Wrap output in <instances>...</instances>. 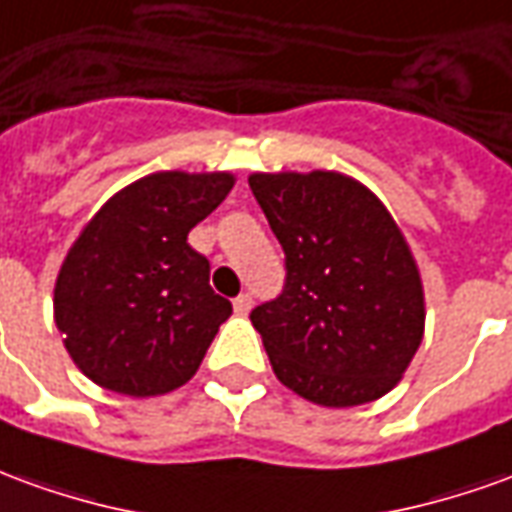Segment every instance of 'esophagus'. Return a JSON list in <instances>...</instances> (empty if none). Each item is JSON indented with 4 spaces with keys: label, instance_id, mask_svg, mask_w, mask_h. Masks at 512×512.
<instances>
[{
    "label": "esophagus",
    "instance_id": "esophagus-1",
    "mask_svg": "<svg viewBox=\"0 0 512 512\" xmlns=\"http://www.w3.org/2000/svg\"><path fill=\"white\" fill-rule=\"evenodd\" d=\"M232 307H235V313H238V316H246V313L252 310V293H241V296H235Z\"/></svg>",
    "mask_w": 512,
    "mask_h": 512
}]
</instances>
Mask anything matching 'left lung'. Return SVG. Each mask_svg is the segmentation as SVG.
I'll use <instances>...</instances> for the list:
<instances>
[{"mask_svg": "<svg viewBox=\"0 0 512 512\" xmlns=\"http://www.w3.org/2000/svg\"><path fill=\"white\" fill-rule=\"evenodd\" d=\"M285 285L249 318L282 385L324 407L374 402L424 335L416 260L377 196L335 171L252 174Z\"/></svg>", "mask_w": 512, "mask_h": 512, "instance_id": "left-lung-1", "label": "left lung"}]
</instances>
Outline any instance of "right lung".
Returning a JSON list of instances; mask_svg holds the SVG:
<instances>
[{"mask_svg": "<svg viewBox=\"0 0 512 512\" xmlns=\"http://www.w3.org/2000/svg\"><path fill=\"white\" fill-rule=\"evenodd\" d=\"M232 174L160 171L113 196L74 241L55 285L71 360L107 391L155 396L196 374L232 305L188 232L232 191Z\"/></svg>", "mask_w": 512, "mask_h": 512, "instance_id": "add662e5", "label": "right lung"}]
</instances>
